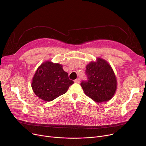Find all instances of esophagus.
<instances>
[{"label": "esophagus", "instance_id": "obj_1", "mask_svg": "<svg viewBox=\"0 0 146 146\" xmlns=\"http://www.w3.org/2000/svg\"><path fill=\"white\" fill-rule=\"evenodd\" d=\"M74 82H76V83H80V78H78L76 79V80H74Z\"/></svg>", "mask_w": 146, "mask_h": 146}]
</instances>
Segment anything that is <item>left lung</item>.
Instances as JSON below:
<instances>
[{
	"instance_id": "1",
	"label": "left lung",
	"mask_w": 146,
	"mask_h": 146,
	"mask_svg": "<svg viewBox=\"0 0 146 146\" xmlns=\"http://www.w3.org/2000/svg\"><path fill=\"white\" fill-rule=\"evenodd\" d=\"M87 80L81 82L85 94L98 103L111 99L117 89V80L114 72L108 62L98 58L86 67Z\"/></svg>"
}]
</instances>
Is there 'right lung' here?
Masks as SVG:
<instances>
[{"instance_id": "obj_1", "label": "right lung", "mask_w": 146, "mask_h": 146, "mask_svg": "<svg viewBox=\"0 0 146 146\" xmlns=\"http://www.w3.org/2000/svg\"><path fill=\"white\" fill-rule=\"evenodd\" d=\"M73 83L61 65L46 62L36 70L32 87L39 98L50 102L65 94Z\"/></svg>"}]
</instances>
